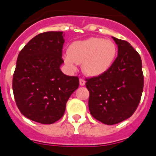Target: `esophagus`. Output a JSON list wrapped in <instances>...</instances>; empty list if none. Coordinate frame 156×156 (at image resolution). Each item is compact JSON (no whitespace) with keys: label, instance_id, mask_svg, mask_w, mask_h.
I'll list each match as a JSON object with an SVG mask.
<instances>
[{"label":"esophagus","instance_id":"obj_1","mask_svg":"<svg viewBox=\"0 0 156 156\" xmlns=\"http://www.w3.org/2000/svg\"><path fill=\"white\" fill-rule=\"evenodd\" d=\"M79 84H80V86H85V80H83V78H80V79H79Z\"/></svg>","mask_w":156,"mask_h":156}]
</instances>
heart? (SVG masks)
Here are the masks:
<instances>
[{"instance_id":"obj_1","label":"heart","mask_w":156,"mask_h":156,"mask_svg":"<svg viewBox=\"0 0 156 156\" xmlns=\"http://www.w3.org/2000/svg\"><path fill=\"white\" fill-rule=\"evenodd\" d=\"M117 56L116 44L100 37L77 40L68 48L63 60L70 69L82 64V71L88 77H99L112 67Z\"/></svg>"}]
</instances>
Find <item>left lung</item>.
Masks as SVG:
<instances>
[{
	"label": "left lung",
	"instance_id": "obj_1",
	"mask_svg": "<svg viewBox=\"0 0 156 156\" xmlns=\"http://www.w3.org/2000/svg\"><path fill=\"white\" fill-rule=\"evenodd\" d=\"M118 54L107 73L87 79L91 116L105 125H115L130 117L140 102L143 73L139 54L125 40L112 36Z\"/></svg>",
	"mask_w": 156,
	"mask_h": 156
}]
</instances>
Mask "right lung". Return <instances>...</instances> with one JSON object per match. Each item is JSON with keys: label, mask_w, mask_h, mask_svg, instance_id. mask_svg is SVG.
<instances>
[{"label": "right lung", "mask_w": 156, "mask_h": 156, "mask_svg": "<svg viewBox=\"0 0 156 156\" xmlns=\"http://www.w3.org/2000/svg\"><path fill=\"white\" fill-rule=\"evenodd\" d=\"M63 31H48L31 39L21 50L13 78V91L23 116L41 124L63 116L66 103L78 88V77L61 70Z\"/></svg>", "instance_id": "add662e5"}]
</instances>
